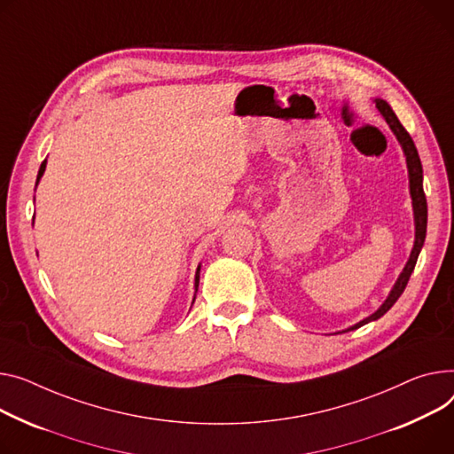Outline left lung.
I'll use <instances>...</instances> for the list:
<instances>
[{
    "mask_svg": "<svg viewBox=\"0 0 454 454\" xmlns=\"http://www.w3.org/2000/svg\"><path fill=\"white\" fill-rule=\"evenodd\" d=\"M376 107L380 109V113L385 116V120L388 122L390 129L395 131V135L398 137L403 151H405V157H407V168H409V178H411V197H412V206H414V221H416V240H414V248L411 252V257H409V262L405 264L403 271L400 279L396 281L395 288H392L390 295L387 297L385 303L378 309V312H374L371 317L359 321L357 325H354L352 328L348 330H354V328H359L367 325L369 321H374L378 317H381L392 305L396 303L398 297L403 294L407 283H409V278L412 274V270L416 266V261H418V255H419V250L421 247H424V240H426V231H427V199H426V193H424V171H421V162H419V157H418V151H416V145L411 138V135L407 133V129L402 126V122L398 120V116L395 114V111L390 109V106L385 102V100H376Z\"/></svg>",
    "mask_w": 454,
    "mask_h": 454,
    "instance_id": "obj_1",
    "label": "left lung"
}]
</instances>
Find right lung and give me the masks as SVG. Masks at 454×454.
Masks as SVG:
<instances>
[{
    "label": "right lung",
    "instance_id": "add662e5",
    "mask_svg": "<svg viewBox=\"0 0 454 454\" xmlns=\"http://www.w3.org/2000/svg\"><path fill=\"white\" fill-rule=\"evenodd\" d=\"M45 164H47V160H43L42 162V166H40V171H38V178H36V184H38V180L42 178V175H43V171H45ZM199 288V270H197V278H195V290Z\"/></svg>",
    "mask_w": 454,
    "mask_h": 454
}]
</instances>
